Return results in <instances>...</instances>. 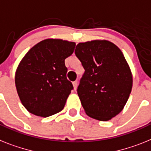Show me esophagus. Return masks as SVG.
I'll return each instance as SVG.
<instances>
[{"label":"esophagus","instance_id":"1","mask_svg":"<svg viewBox=\"0 0 151 151\" xmlns=\"http://www.w3.org/2000/svg\"><path fill=\"white\" fill-rule=\"evenodd\" d=\"M73 91H76V90H77V87H78V81L73 82Z\"/></svg>","mask_w":151,"mask_h":151}]
</instances>
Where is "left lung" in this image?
<instances>
[{
    "label": "left lung",
    "instance_id": "1",
    "mask_svg": "<svg viewBox=\"0 0 151 151\" xmlns=\"http://www.w3.org/2000/svg\"><path fill=\"white\" fill-rule=\"evenodd\" d=\"M77 58L85 70L78 87L84 111L91 118L110 121L122 111L132 90L133 76L122 51L107 40L79 43Z\"/></svg>",
    "mask_w": 151,
    "mask_h": 151
}]
</instances>
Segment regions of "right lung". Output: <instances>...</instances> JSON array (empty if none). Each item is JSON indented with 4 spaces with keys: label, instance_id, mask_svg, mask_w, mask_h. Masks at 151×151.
Wrapping results in <instances>:
<instances>
[{
    "label": "right lung",
    "instance_id": "right-lung-1",
    "mask_svg": "<svg viewBox=\"0 0 151 151\" xmlns=\"http://www.w3.org/2000/svg\"><path fill=\"white\" fill-rule=\"evenodd\" d=\"M76 44L48 38L35 44L22 58L15 72V85L24 107L36 116L47 117L64 109L73 89L67 79L64 60Z\"/></svg>",
    "mask_w": 151,
    "mask_h": 151
}]
</instances>
